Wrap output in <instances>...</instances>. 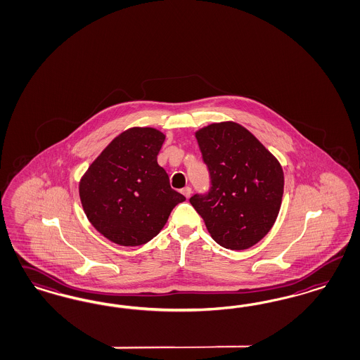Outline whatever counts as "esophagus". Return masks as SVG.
<instances>
[{
	"instance_id": "obj_1",
	"label": "esophagus",
	"mask_w": 360,
	"mask_h": 360,
	"mask_svg": "<svg viewBox=\"0 0 360 360\" xmlns=\"http://www.w3.org/2000/svg\"><path fill=\"white\" fill-rule=\"evenodd\" d=\"M181 191H182V194H184L186 198H188V197L191 195V188H190L188 186L184 187Z\"/></svg>"
}]
</instances>
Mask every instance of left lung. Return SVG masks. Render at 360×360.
<instances>
[{
  "instance_id": "1",
  "label": "left lung",
  "mask_w": 360,
  "mask_h": 360,
  "mask_svg": "<svg viewBox=\"0 0 360 360\" xmlns=\"http://www.w3.org/2000/svg\"><path fill=\"white\" fill-rule=\"evenodd\" d=\"M211 176L206 195L190 203L203 218L211 238L222 248L246 250L271 230L282 205V165L261 141L233 121L195 131Z\"/></svg>"
}]
</instances>
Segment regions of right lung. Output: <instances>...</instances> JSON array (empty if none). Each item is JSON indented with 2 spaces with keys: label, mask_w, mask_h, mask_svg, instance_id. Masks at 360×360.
<instances>
[{
  "label": "right lung",
  "mask_w": 360,
  "mask_h": 360,
  "mask_svg": "<svg viewBox=\"0 0 360 360\" xmlns=\"http://www.w3.org/2000/svg\"><path fill=\"white\" fill-rule=\"evenodd\" d=\"M166 136L155 127H130L115 136L79 179L89 222L120 246H139L160 234L185 197L170 187L157 162Z\"/></svg>",
  "instance_id": "1"
}]
</instances>
